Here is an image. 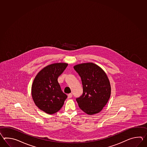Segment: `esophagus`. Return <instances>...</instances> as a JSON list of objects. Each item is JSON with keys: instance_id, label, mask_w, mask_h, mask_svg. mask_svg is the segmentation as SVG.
I'll return each mask as SVG.
<instances>
[{"instance_id": "esophagus-1", "label": "esophagus", "mask_w": 147, "mask_h": 147, "mask_svg": "<svg viewBox=\"0 0 147 147\" xmlns=\"http://www.w3.org/2000/svg\"><path fill=\"white\" fill-rule=\"evenodd\" d=\"M72 94H68V98H72Z\"/></svg>"}]
</instances>
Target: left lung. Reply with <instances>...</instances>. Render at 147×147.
Listing matches in <instances>:
<instances>
[{
	"label": "left lung",
	"instance_id": "1",
	"mask_svg": "<svg viewBox=\"0 0 147 147\" xmlns=\"http://www.w3.org/2000/svg\"><path fill=\"white\" fill-rule=\"evenodd\" d=\"M81 77L83 94L76 99L78 106L89 115L100 112L111 94V86L106 74L94 63H83L74 67Z\"/></svg>",
	"mask_w": 147,
	"mask_h": 147
}]
</instances>
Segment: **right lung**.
Wrapping results in <instances>:
<instances>
[{
  "label": "right lung",
  "instance_id": "obj_1",
  "mask_svg": "<svg viewBox=\"0 0 147 147\" xmlns=\"http://www.w3.org/2000/svg\"><path fill=\"white\" fill-rule=\"evenodd\" d=\"M68 66L66 63H55L45 67L35 77L31 94L35 105L48 114L58 112L67 98L58 82V78Z\"/></svg>",
  "mask_w": 147,
  "mask_h": 147
}]
</instances>
